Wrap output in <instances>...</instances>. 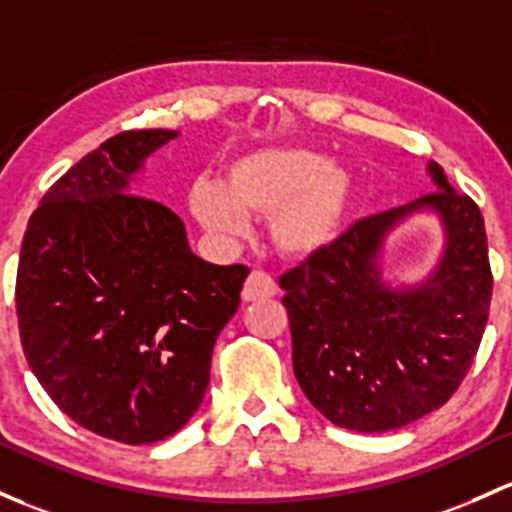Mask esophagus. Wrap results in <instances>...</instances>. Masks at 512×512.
I'll list each match as a JSON object with an SVG mask.
<instances>
[{"instance_id": "obj_1", "label": "esophagus", "mask_w": 512, "mask_h": 512, "mask_svg": "<svg viewBox=\"0 0 512 512\" xmlns=\"http://www.w3.org/2000/svg\"><path fill=\"white\" fill-rule=\"evenodd\" d=\"M277 294V284L267 272L252 270L250 277L245 279L242 287V301H257V299H270Z\"/></svg>"}]
</instances>
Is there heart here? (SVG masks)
I'll return each mask as SVG.
<instances>
[{
  "label": "heart",
  "instance_id": "obj_1",
  "mask_svg": "<svg viewBox=\"0 0 512 512\" xmlns=\"http://www.w3.org/2000/svg\"><path fill=\"white\" fill-rule=\"evenodd\" d=\"M353 198L346 166L306 147L250 152L225 169L223 186L196 184L188 196L193 218L220 240L238 238L245 218L267 220L284 260L321 255L341 233Z\"/></svg>",
  "mask_w": 512,
  "mask_h": 512
}]
</instances>
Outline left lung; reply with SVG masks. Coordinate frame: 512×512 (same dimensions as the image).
<instances>
[{
    "mask_svg": "<svg viewBox=\"0 0 512 512\" xmlns=\"http://www.w3.org/2000/svg\"><path fill=\"white\" fill-rule=\"evenodd\" d=\"M437 191L351 225L321 255L279 277L301 390L351 432H390L439 410L469 373L491 309L483 215L429 161ZM432 210L447 242L422 285L379 277L382 242L407 214Z\"/></svg>",
    "mask_w": 512,
    "mask_h": 512,
    "instance_id": "8db88e82",
    "label": "left lung"
}]
</instances>
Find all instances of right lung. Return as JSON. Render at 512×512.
Returning <instances> with one entry per match:
<instances>
[{
    "label": "right lung",
    "instance_id": "1",
    "mask_svg": "<svg viewBox=\"0 0 512 512\" xmlns=\"http://www.w3.org/2000/svg\"><path fill=\"white\" fill-rule=\"evenodd\" d=\"M174 129H129L71 166L21 242L16 316L31 373L105 439L154 444L201 407L245 265L193 255L184 220L132 191Z\"/></svg>",
    "mask_w": 512,
    "mask_h": 512
}]
</instances>
